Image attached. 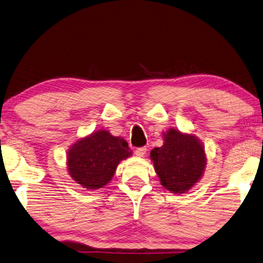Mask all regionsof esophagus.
I'll return each instance as SVG.
<instances>
[{"label":"esophagus","mask_w":263,"mask_h":263,"mask_svg":"<svg viewBox=\"0 0 263 263\" xmlns=\"http://www.w3.org/2000/svg\"><path fill=\"white\" fill-rule=\"evenodd\" d=\"M146 151H147V148H146V147H139V148H136L135 153H136V155H137V156H139V157H144V156H145V154H146Z\"/></svg>","instance_id":"1"}]
</instances>
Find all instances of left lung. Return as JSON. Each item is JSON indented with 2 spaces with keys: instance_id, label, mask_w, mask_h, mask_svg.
I'll return each instance as SVG.
<instances>
[{
  "instance_id": "obj_1",
  "label": "left lung",
  "mask_w": 263,
  "mask_h": 263,
  "mask_svg": "<svg viewBox=\"0 0 263 263\" xmlns=\"http://www.w3.org/2000/svg\"><path fill=\"white\" fill-rule=\"evenodd\" d=\"M163 145L151 152L161 185L171 193H185L198 183L207 164L202 142L197 137L169 128Z\"/></svg>"
}]
</instances>
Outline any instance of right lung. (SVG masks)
Listing matches in <instances>:
<instances>
[{
    "label": "right lung",
    "mask_w": 263,
    "mask_h": 263,
    "mask_svg": "<svg viewBox=\"0 0 263 263\" xmlns=\"http://www.w3.org/2000/svg\"><path fill=\"white\" fill-rule=\"evenodd\" d=\"M132 155L127 142L107 130L93 132L70 147L66 157L69 175L84 189L98 190L114 177L122 160Z\"/></svg>",
    "instance_id": "right-lung-1"
}]
</instances>
